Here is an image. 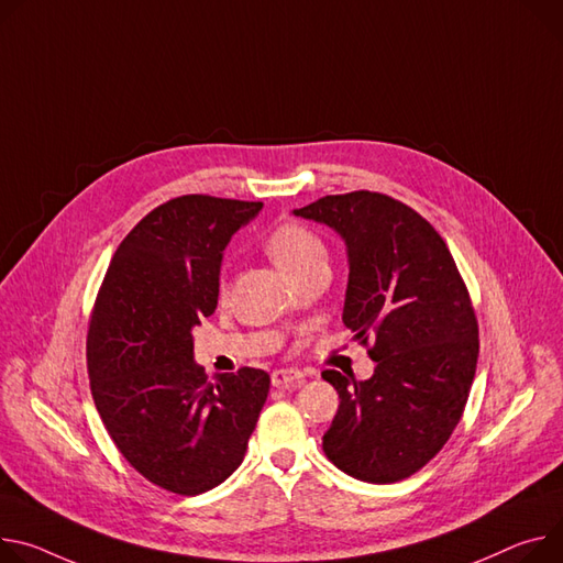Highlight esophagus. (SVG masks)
<instances>
[{
	"label": "esophagus",
	"instance_id": "obj_1",
	"mask_svg": "<svg viewBox=\"0 0 563 563\" xmlns=\"http://www.w3.org/2000/svg\"><path fill=\"white\" fill-rule=\"evenodd\" d=\"M305 375H302V371H298V368H278V371H274L272 373V384L276 386V388H283V386H289V384H294V382H298V379H302Z\"/></svg>",
	"mask_w": 563,
	"mask_h": 563
}]
</instances>
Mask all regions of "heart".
I'll return each instance as SVG.
<instances>
[{"label":"heart","mask_w":563,"mask_h":563,"mask_svg":"<svg viewBox=\"0 0 563 563\" xmlns=\"http://www.w3.org/2000/svg\"><path fill=\"white\" fill-rule=\"evenodd\" d=\"M265 251L291 280L319 265H328V249L319 233L296 220L276 224L265 240ZM220 289L224 291V280Z\"/></svg>","instance_id":"b5f03b06"}]
</instances>
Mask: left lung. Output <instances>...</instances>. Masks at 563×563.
I'll return each instance as SVG.
<instances>
[{
	"mask_svg": "<svg viewBox=\"0 0 563 563\" xmlns=\"http://www.w3.org/2000/svg\"><path fill=\"white\" fill-rule=\"evenodd\" d=\"M294 213L345 240L343 323L377 364L364 382L321 373L341 399L323 451L352 478L404 481L444 446L465 411L478 362L467 285L440 233L399 199L354 190Z\"/></svg>",
	"mask_w": 563,
	"mask_h": 563,
	"instance_id": "left-lung-1",
	"label": "left lung"
}]
</instances>
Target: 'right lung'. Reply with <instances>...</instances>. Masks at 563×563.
Listing matches in <instances>:
<instances>
[{
	"instance_id": "1",
	"label": "right lung",
	"mask_w": 563,
	"mask_h": 563,
	"mask_svg": "<svg viewBox=\"0 0 563 563\" xmlns=\"http://www.w3.org/2000/svg\"><path fill=\"white\" fill-rule=\"evenodd\" d=\"M263 201L181 195L119 244L87 330L91 397L110 438L152 485L197 496L242 463L269 375L240 368L209 382L192 328L218 308L222 251Z\"/></svg>"
}]
</instances>
